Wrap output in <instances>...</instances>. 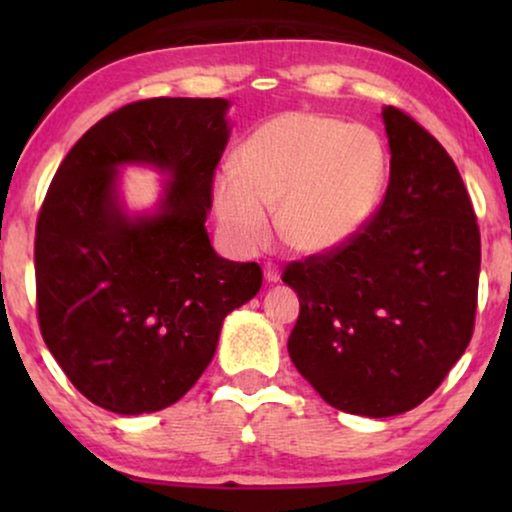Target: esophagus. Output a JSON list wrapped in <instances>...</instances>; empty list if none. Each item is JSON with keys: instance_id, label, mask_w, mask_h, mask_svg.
Segmentation results:
<instances>
[{"instance_id": "1", "label": "esophagus", "mask_w": 512, "mask_h": 512, "mask_svg": "<svg viewBox=\"0 0 512 512\" xmlns=\"http://www.w3.org/2000/svg\"><path fill=\"white\" fill-rule=\"evenodd\" d=\"M263 275H265V279H268L270 284H275V282H279V268L275 263H265V268H263Z\"/></svg>"}]
</instances>
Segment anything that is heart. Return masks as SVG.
<instances>
[{
  "label": "heart",
  "mask_w": 512,
  "mask_h": 512,
  "mask_svg": "<svg viewBox=\"0 0 512 512\" xmlns=\"http://www.w3.org/2000/svg\"><path fill=\"white\" fill-rule=\"evenodd\" d=\"M389 158L368 125L317 111H286L244 139L235 167L216 174L212 195L223 230L256 249L277 226L289 247L319 254L340 247L380 200Z\"/></svg>",
  "instance_id": "b5f03b06"
}]
</instances>
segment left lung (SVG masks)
<instances>
[{"instance_id": "8db88e82", "label": "left lung", "mask_w": 512, "mask_h": 512, "mask_svg": "<svg viewBox=\"0 0 512 512\" xmlns=\"http://www.w3.org/2000/svg\"><path fill=\"white\" fill-rule=\"evenodd\" d=\"M391 170L377 212L340 247L286 265L298 293V373L328 405L363 417L417 408L471 342L480 228L436 137L382 109Z\"/></svg>"}]
</instances>
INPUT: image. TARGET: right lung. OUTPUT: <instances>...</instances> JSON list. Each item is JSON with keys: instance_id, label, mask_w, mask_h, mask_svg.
I'll list each match as a JSON object with an SVG mask.
<instances>
[{"instance_id": "right-lung-1", "label": "right lung", "mask_w": 512, "mask_h": 512, "mask_svg": "<svg viewBox=\"0 0 512 512\" xmlns=\"http://www.w3.org/2000/svg\"><path fill=\"white\" fill-rule=\"evenodd\" d=\"M228 100L153 97L97 121L62 160L34 237L46 347L90 403L142 415L177 403L212 361L221 324L261 289L258 263L212 249L205 221L228 144ZM171 174L161 209L131 217L117 167Z\"/></svg>"}]
</instances>
